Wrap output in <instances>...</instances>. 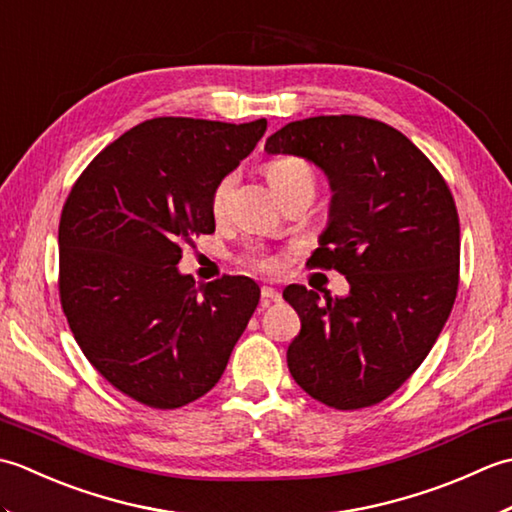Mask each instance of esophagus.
<instances>
[{
  "mask_svg": "<svg viewBox=\"0 0 512 512\" xmlns=\"http://www.w3.org/2000/svg\"><path fill=\"white\" fill-rule=\"evenodd\" d=\"M273 301H281V292L270 288V286H264L262 288V303L264 306H268V303H273Z\"/></svg>",
  "mask_w": 512,
  "mask_h": 512,
  "instance_id": "34e87169",
  "label": "esophagus"
}]
</instances>
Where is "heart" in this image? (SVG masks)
I'll list each match as a JSON object with an SVG mask.
<instances>
[{
    "mask_svg": "<svg viewBox=\"0 0 512 512\" xmlns=\"http://www.w3.org/2000/svg\"><path fill=\"white\" fill-rule=\"evenodd\" d=\"M270 187L277 191L279 198L292 193H303L314 198V191H317V173H314L312 165L303 158H275L268 162L266 167ZM237 173L231 171L215 182L211 191V211L215 217H222L228 209V202H231V193L235 189ZM253 264L259 270H277L279 268V257L275 255H255Z\"/></svg>",
    "mask_w": 512,
    "mask_h": 512,
    "instance_id": "heart-1",
    "label": "heart"
}]
</instances>
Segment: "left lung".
<instances>
[{"mask_svg": "<svg viewBox=\"0 0 512 512\" xmlns=\"http://www.w3.org/2000/svg\"><path fill=\"white\" fill-rule=\"evenodd\" d=\"M264 151L306 158L325 173L328 226L310 264L336 268L350 284L334 299L299 284L284 290L301 319L290 374L328 407L376 405L427 358L458 295L453 195L405 134L365 116L288 123Z\"/></svg>", "mask_w": 512, "mask_h": 512, "instance_id": "obj_1", "label": "left lung"}]
</instances>
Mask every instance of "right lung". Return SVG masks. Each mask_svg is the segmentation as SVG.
I'll return each instance as SVG.
<instances>
[{"mask_svg":"<svg viewBox=\"0 0 512 512\" xmlns=\"http://www.w3.org/2000/svg\"><path fill=\"white\" fill-rule=\"evenodd\" d=\"M266 132L151 118L76 180L59 224V292L70 330L107 383L154 409L198 400L224 374L259 303L248 277L195 286L182 246L213 233L211 191Z\"/></svg>","mask_w":512,"mask_h":512,"instance_id":"1","label":"right lung"}]
</instances>
